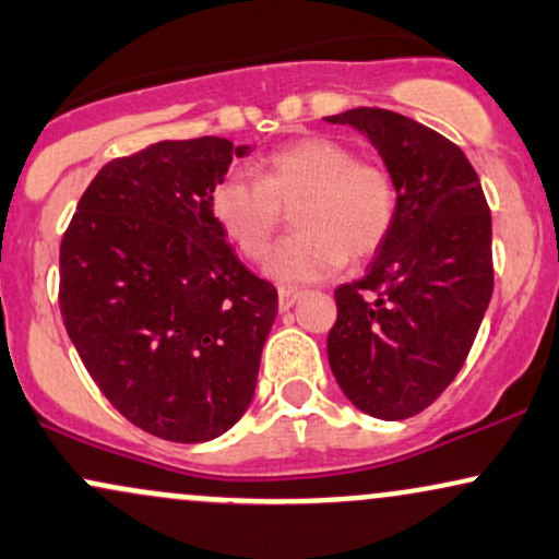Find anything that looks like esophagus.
Masks as SVG:
<instances>
[{
	"label": "esophagus",
	"mask_w": 559,
	"mask_h": 559,
	"mask_svg": "<svg viewBox=\"0 0 559 559\" xmlns=\"http://www.w3.org/2000/svg\"><path fill=\"white\" fill-rule=\"evenodd\" d=\"M277 298H280V311H290V308L298 304L300 298H304V293L293 290V287H280Z\"/></svg>",
	"instance_id": "esophagus-1"
}]
</instances>
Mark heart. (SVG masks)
<instances>
[{
	"label": "heart",
	"mask_w": 559,
	"mask_h": 559,
	"mask_svg": "<svg viewBox=\"0 0 559 559\" xmlns=\"http://www.w3.org/2000/svg\"><path fill=\"white\" fill-rule=\"evenodd\" d=\"M395 182L379 164L358 162L350 146L326 135L300 138L261 162V180L229 173L216 182L212 212L227 238L248 259H264L295 209L298 235L274 248L266 274L282 285H306L366 259L382 246L395 222Z\"/></svg>",
	"instance_id": "b5f03b06"
}]
</instances>
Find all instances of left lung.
Here are the masks:
<instances>
[{"instance_id":"8db88e82","label":"left lung","mask_w":559,"mask_h":559,"mask_svg":"<svg viewBox=\"0 0 559 559\" xmlns=\"http://www.w3.org/2000/svg\"><path fill=\"white\" fill-rule=\"evenodd\" d=\"M350 124L395 182V222L369 269L334 290L326 337L334 379L358 411L403 421L461 371L495 287L491 214L468 156L390 109L324 117Z\"/></svg>"}]
</instances>
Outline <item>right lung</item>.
I'll return each mask as SVG.
<instances>
[{
	"label": "right lung",
	"instance_id": "right-lung-1",
	"mask_svg": "<svg viewBox=\"0 0 559 559\" xmlns=\"http://www.w3.org/2000/svg\"><path fill=\"white\" fill-rule=\"evenodd\" d=\"M253 146L203 135L104 164L59 248L64 330L104 397L148 435L209 442L253 400L277 290L212 212Z\"/></svg>",
	"mask_w": 559,
	"mask_h": 559
}]
</instances>
